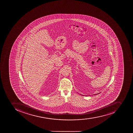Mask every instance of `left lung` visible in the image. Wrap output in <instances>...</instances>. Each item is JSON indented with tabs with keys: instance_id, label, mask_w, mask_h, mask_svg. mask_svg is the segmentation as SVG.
I'll return each mask as SVG.
<instances>
[{
	"instance_id": "1",
	"label": "left lung",
	"mask_w": 133,
	"mask_h": 133,
	"mask_svg": "<svg viewBox=\"0 0 133 133\" xmlns=\"http://www.w3.org/2000/svg\"><path fill=\"white\" fill-rule=\"evenodd\" d=\"M100 94V93H98V94H94V95H96V94ZM80 95H82V94H80Z\"/></svg>"
}]
</instances>
